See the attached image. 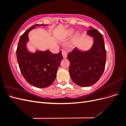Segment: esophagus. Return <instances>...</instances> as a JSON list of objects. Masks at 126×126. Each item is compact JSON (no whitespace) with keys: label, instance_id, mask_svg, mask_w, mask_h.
Returning <instances> with one entry per match:
<instances>
[{"label":"esophagus","instance_id":"1","mask_svg":"<svg viewBox=\"0 0 126 126\" xmlns=\"http://www.w3.org/2000/svg\"><path fill=\"white\" fill-rule=\"evenodd\" d=\"M62 55L64 58H67V52L65 50H62Z\"/></svg>","mask_w":126,"mask_h":126}]
</instances>
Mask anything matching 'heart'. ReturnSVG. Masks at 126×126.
<instances>
[{"label": "heart", "instance_id": "obj_1", "mask_svg": "<svg viewBox=\"0 0 126 126\" xmlns=\"http://www.w3.org/2000/svg\"><path fill=\"white\" fill-rule=\"evenodd\" d=\"M73 33H74V30H72V29H70L69 30H68V32H67V34L68 35H71Z\"/></svg>", "mask_w": 126, "mask_h": 126}]
</instances>
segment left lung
I'll return each mask as SVG.
<instances>
[{
	"label": "left lung",
	"instance_id": "left-lung-1",
	"mask_svg": "<svg viewBox=\"0 0 126 126\" xmlns=\"http://www.w3.org/2000/svg\"><path fill=\"white\" fill-rule=\"evenodd\" d=\"M90 28L87 33L94 38L92 48L86 52L75 48L67 57L70 62L69 71L72 80L81 87H89L97 82L106 66V50L103 36L96 29L91 27Z\"/></svg>",
	"mask_w": 126,
	"mask_h": 126
}]
</instances>
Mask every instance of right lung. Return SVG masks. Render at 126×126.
Instances as JSON below:
<instances>
[{"label":"right lung","mask_w":126,"mask_h":126,"mask_svg":"<svg viewBox=\"0 0 126 126\" xmlns=\"http://www.w3.org/2000/svg\"><path fill=\"white\" fill-rule=\"evenodd\" d=\"M44 25L36 24L32 26L20 36L16 50L17 62L20 71L29 84L38 88H45L51 85L56 77L57 71L63 57L62 51L54 54L49 50L37 51L32 54L28 52L26 44L28 41L29 32L34 27Z\"/></svg>","instance_id":"obj_1"}]
</instances>
